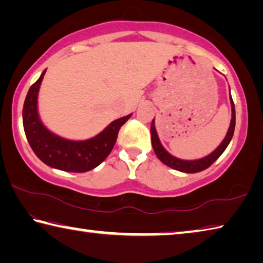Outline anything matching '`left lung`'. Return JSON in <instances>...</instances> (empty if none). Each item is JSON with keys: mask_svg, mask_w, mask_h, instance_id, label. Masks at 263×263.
<instances>
[{"mask_svg": "<svg viewBox=\"0 0 263 263\" xmlns=\"http://www.w3.org/2000/svg\"><path fill=\"white\" fill-rule=\"evenodd\" d=\"M230 103H231V111H232V115H231V123L230 127L228 130V133L222 141L219 144V146L208 154L206 157L196 159V160H184L176 158L174 155L171 154L168 151L163 147V145L160 141V138L158 136L157 128H155V121L153 118L152 124H151V136H152V146L154 149V153L159 158L160 161L166 164V166L171 167L175 171H179L182 173H188V174H193V173H198L202 172L204 169H206L211 166V164L216 161V160L220 157V155L224 153V151L228 147L231 139H232L233 133H234V127H235V109H234V103L232 100V96H231L230 92Z\"/></svg>", "mask_w": 263, "mask_h": 263, "instance_id": "1", "label": "left lung"}]
</instances>
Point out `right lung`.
I'll return each mask as SVG.
<instances>
[{"label":"right lung","instance_id":"1","mask_svg":"<svg viewBox=\"0 0 263 263\" xmlns=\"http://www.w3.org/2000/svg\"><path fill=\"white\" fill-rule=\"evenodd\" d=\"M46 69L25 97L23 106L24 132L31 148L42 161L52 168L70 173H84L96 168L112 151L118 131L132 114L111 122L103 131L84 140L66 139L55 135L42 122L38 111V94Z\"/></svg>","mask_w":263,"mask_h":263}]
</instances>
